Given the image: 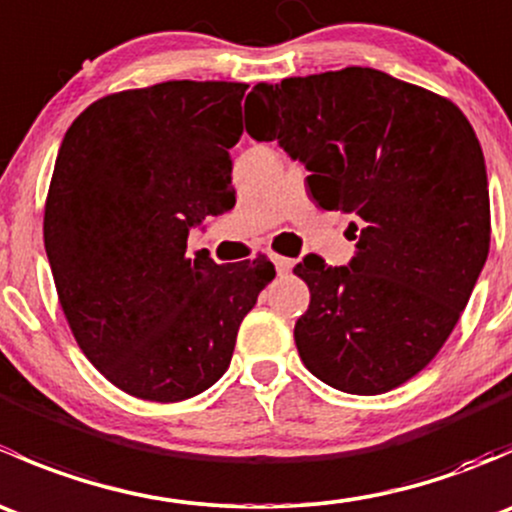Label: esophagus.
I'll use <instances>...</instances> for the list:
<instances>
[{"label": "esophagus", "mask_w": 512, "mask_h": 512, "mask_svg": "<svg viewBox=\"0 0 512 512\" xmlns=\"http://www.w3.org/2000/svg\"><path fill=\"white\" fill-rule=\"evenodd\" d=\"M272 262H275V267H277V272H280V275H287V272L292 270V265H294L289 257H282V255H272Z\"/></svg>", "instance_id": "34e87169"}]
</instances>
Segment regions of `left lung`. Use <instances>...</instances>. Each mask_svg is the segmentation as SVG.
I'll return each mask as SVG.
<instances>
[{
    "label": "left lung",
    "instance_id": "obj_1",
    "mask_svg": "<svg viewBox=\"0 0 512 512\" xmlns=\"http://www.w3.org/2000/svg\"><path fill=\"white\" fill-rule=\"evenodd\" d=\"M247 98V133L304 163L319 208L354 215L359 232L349 267L317 255L294 267L309 287L294 324L304 366L347 394L396 389L451 337L488 257L476 131L448 98L361 66Z\"/></svg>",
    "mask_w": 512,
    "mask_h": 512
}]
</instances>
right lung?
I'll return each mask as SVG.
<instances>
[{"label":"right lung","mask_w":512,"mask_h":512,"mask_svg":"<svg viewBox=\"0 0 512 512\" xmlns=\"http://www.w3.org/2000/svg\"><path fill=\"white\" fill-rule=\"evenodd\" d=\"M235 81H165L91 103L66 131L44 208L61 309L86 359L126 394L173 404L230 366L275 277L265 255H185L190 227L235 205Z\"/></svg>","instance_id":"1"}]
</instances>
